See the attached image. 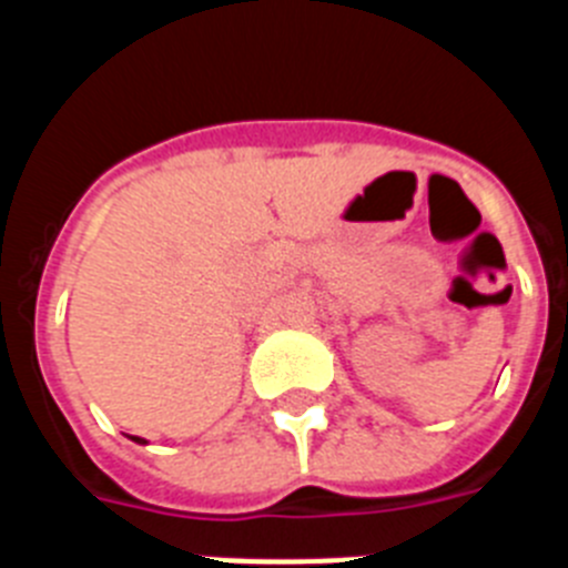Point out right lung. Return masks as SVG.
I'll use <instances>...</instances> for the list:
<instances>
[{"label": "right lung", "instance_id": "right-lung-1", "mask_svg": "<svg viewBox=\"0 0 568 568\" xmlns=\"http://www.w3.org/2000/svg\"><path fill=\"white\" fill-rule=\"evenodd\" d=\"M130 440H135V444H148V440L139 438V435H130Z\"/></svg>", "mask_w": 568, "mask_h": 568}]
</instances>
